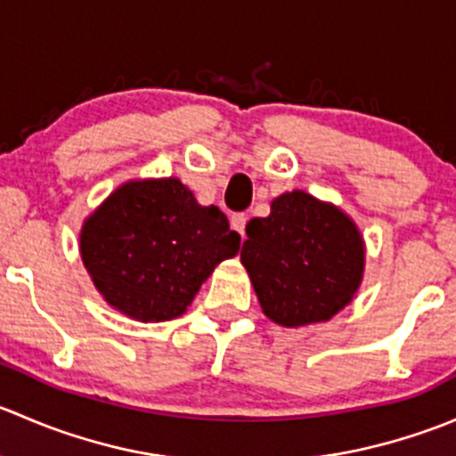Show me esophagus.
<instances>
[{
    "label": "esophagus",
    "mask_w": 456,
    "mask_h": 456,
    "mask_svg": "<svg viewBox=\"0 0 456 456\" xmlns=\"http://www.w3.org/2000/svg\"><path fill=\"white\" fill-rule=\"evenodd\" d=\"M245 224H247V216L245 214H233L232 216V229H236L240 236H245Z\"/></svg>",
    "instance_id": "34e87169"
}]
</instances>
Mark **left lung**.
Segmentation results:
<instances>
[{"label": "left lung", "instance_id": "8db88e82", "mask_svg": "<svg viewBox=\"0 0 456 456\" xmlns=\"http://www.w3.org/2000/svg\"><path fill=\"white\" fill-rule=\"evenodd\" d=\"M240 262L262 314L300 329L351 305L364 280L366 245L346 211L293 190L271 200L266 218L247 223Z\"/></svg>", "mask_w": 456, "mask_h": 456}]
</instances>
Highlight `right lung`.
Here are the masks:
<instances>
[{
	"instance_id": "obj_1",
	"label": "right lung",
	"mask_w": 456,
	"mask_h": 456,
	"mask_svg": "<svg viewBox=\"0 0 456 456\" xmlns=\"http://www.w3.org/2000/svg\"><path fill=\"white\" fill-rule=\"evenodd\" d=\"M240 236L178 178H134L84 220L79 251L96 291L136 322L183 315Z\"/></svg>"
}]
</instances>
